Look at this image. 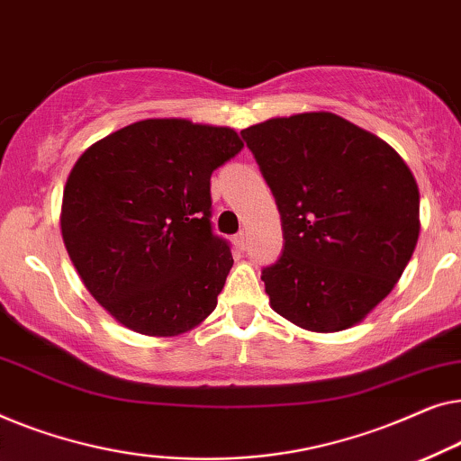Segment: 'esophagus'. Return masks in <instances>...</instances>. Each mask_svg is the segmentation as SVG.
<instances>
[{"instance_id": "esophagus-1", "label": "esophagus", "mask_w": 461, "mask_h": 461, "mask_svg": "<svg viewBox=\"0 0 461 461\" xmlns=\"http://www.w3.org/2000/svg\"><path fill=\"white\" fill-rule=\"evenodd\" d=\"M233 242H236V249L242 252L246 249V231H238V236L233 238Z\"/></svg>"}]
</instances>
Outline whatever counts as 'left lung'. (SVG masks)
I'll return each instance as SVG.
<instances>
[{
	"mask_svg": "<svg viewBox=\"0 0 461 461\" xmlns=\"http://www.w3.org/2000/svg\"><path fill=\"white\" fill-rule=\"evenodd\" d=\"M240 135L282 219V255L261 271L271 307L311 332L355 326L416 249L411 171L386 141L332 113L269 119Z\"/></svg>",
	"mask_w": 461,
	"mask_h": 461,
	"instance_id": "8db88e82",
	"label": "left lung"
}]
</instances>
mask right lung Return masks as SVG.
Wrapping results in <instances>:
<instances>
[{
  "instance_id": "add662e5",
  "label": "right lung",
  "mask_w": 461,
  "mask_h": 461,
  "mask_svg": "<svg viewBox=\"0 0 461 461\" xmlns=\"http://www.w3.org/2000/svg\"><path fill=\"white\" fill-rule=\"evenodd\" d=\"M230 127L148 119L87 148L68 175L62 238L116 321L177 336L217 307L233 258L212 231L211 175L242 150Z\"/></svg>"
}]
</instances>
